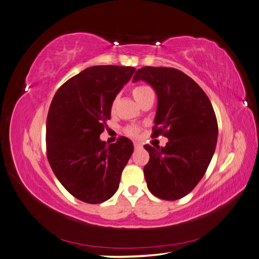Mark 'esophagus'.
<instances>
[{
  "instance_id": "34e87169",
  "label": "esophagus",
  "mask_w": 259,
  "mask_h": 259,
  "mask_svg": "<svg viewBox=\"0 0 259 259\" xmlns=\"http://www.w3.org/2000/svg\"><path fill=\"white\" fill-rule=\"evenodd\" d=\"M142 147H143L142 144L137 143V142H134V148H135V149H140V148H142Z\"/></svg>"
}]
</instances>
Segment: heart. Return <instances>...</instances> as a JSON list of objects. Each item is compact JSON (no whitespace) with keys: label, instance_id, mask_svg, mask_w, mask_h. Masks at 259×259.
<instances>
[{"label":"heart","instance_id":"b5f03b06","mask_svg":"<svg viewBox=\"0 0 259 259\" xmlns=\"http://www.w3.org/2000/svg\"><path fill=\"white\" fill-rule=\"evenodd\" d=\"M151 93H153V90L148 85H137L132 89V94H133L134 99L138 103H141L143 100L146 99ZM125 133L130 136H136L138 134V128L134 127V126H127L125 128Z\"/></svg>","mask_w":259,"mask_h":259}]
</instances>
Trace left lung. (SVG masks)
I'll list each match as a JSON object with an SVG mask.
<instances>
[{"label":"left lung","mask_w":259,"mask_h":259,"mask_svg":"<svg viewBox=\"0 0 259 259\" xmlns=\"http://www.w3.org/2000/svg\"><path fill=\"white\" fill-rule=\"evenodd\" d=\"M154 88L157 105L153 134L168 138L165 147L145 145L149 161L144 176L149 191L162 200H178L202 179L215 150L218 121L198 83L175 68L143 67L133 82Z\"/></svg>","instance_id":"left-lung-1"}]
</instances>
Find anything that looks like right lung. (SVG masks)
Here are the masks:
<instances>
[{
	"instance_id": "1",
	"label": "right lung",
	"mask_w": 259,
	"mask_h": 259,
	"mask_svg": "<svg viewBox=\"0 0 259 259\" xmlns=\"http://www.w3.org/2000/svg\"><path fill=\"white\" fill-rule=\"evenodd\" d=\"M134 67L93 66L62 84L50 103L46 124L47 158L66 190L97 204L116 192L134 146L121 136L106 146L100 140L116 94Z\"/></svg>"
}]
</instances>
